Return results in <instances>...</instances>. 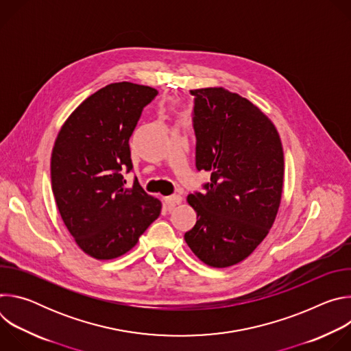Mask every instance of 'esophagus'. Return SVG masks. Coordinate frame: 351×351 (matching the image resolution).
<instances>
[{
    "label": "esophagus",
    "instance_id": "esophagus-1",
    "mask_svg": "<svg viewBox=\"0 0 351 351\" xmlns=\"http://www.w3.org/2000/svg\"><path fill=\"white\" fill-rule=\"evenodd\" d=\"M165 199V204L169 207V208H173L176 204H180L182 203V197L179 194H173V195H168L164 198Z\"/></svg>",
    "mask_w": 351,
    "mask_h": 351
}]
</instances>
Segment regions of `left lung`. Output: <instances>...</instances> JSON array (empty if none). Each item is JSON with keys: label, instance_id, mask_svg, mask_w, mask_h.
Wrapping results in <instances>:
<instances>
[{"label": "left lung", "instance_id": "left-lung-1", "mask_svg": "<svg viewBox=\"0 0 351 351\" xmlns=\"http://www.w3.org/2000/svg\"><path fill=\"white\" fill-rule=\"evenodd\" d=\"M195 167L211 173L206 193L187 195L197 222L184 233L204 264L226 268L245 260L269 233L279 211L285 160L272 121L223 87L190 90Z\"/></svg>", "mask_w": 351, "mask_h": 351}]
</instances>
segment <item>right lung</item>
I'll return each mask as SVG.
<instances>
[{"label": "right lung", "instance_id": "1", "mask_svg": "<svg viewBox=\"0 0 351 351\" xmlns=\"http://www.w3.org/2000/svg\"><path fill=\"white\" fill-rule=\"evenodd\" d=\"M157 94L149 86L111 83L87 97L56 138V203L76 244L95 260L128 253L161 214L160 199L147 194L137 179L125 187L122 175L133 168L129 138Z\"/></svg>", "mask_w": 351, "mask_h": 351}]
</instances>
